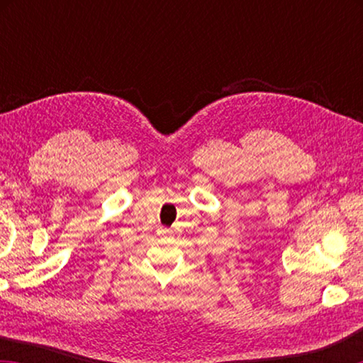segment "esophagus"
I'll use <instances>...</instances> for the list:
<instances>
[{"mask_svg":"<svg viewBox=\"0 0 363 363\" xmlns=\"http://www.w3.org/2000/svg\"><path fill=\"white\" fill-rule=\"evenodd\" d=\"M158 233H162V235H169L171 229H167V227H162V229L158 230Z\"/></svg>","mask_w":363,"mask_h":363,"instance_id":"34e87169","label":"esophagus"}]
</instances>
